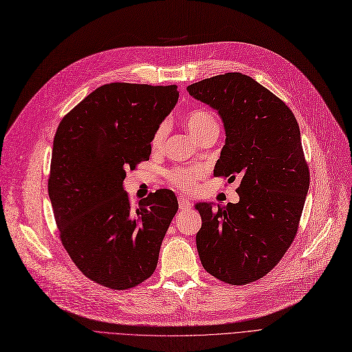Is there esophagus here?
<instances>
[{"mask_svg": "<svg viewBox=\"0 0 352 352\" xmlns=\"http://www.w3.org/2000/svg\"><path fill=\"white\" fill-rule=\"evenodd\" d=\"M178 204H179V210H188V209H191L190 200L187 197H184V196H179L178 197Z\"/></svg>", "mask_w": 352, "mask_h": 352, "instance_id": "obj_1", "label": "esophagus"}]
</instances>
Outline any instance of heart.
Wrapping results in <instances>:
<instances>
[{
  "mask_svg": "<svg viewBox=\"0 0 352 352\" xmlns=\"http://www.w3.org/2000/svg\"><path fill=\"white\" fill-rule=\"evenodd\" d=\"M184 124L188 129V132L196 138L201 139L207 133L217 132L219 124L216 117L204 109H192L184 116ZM166 136V124L161 123L158 127H156L155 133L152 136L151 145L153 149H160L162 146V143ZM204 168L201 165H187V166H175L173 169H169L166 173L169 183L175 186L179 190L184 191H192L194 187H196V183L203 178L204 175Z\"/></svg>",
  "mask_w": 352,
  "mask_h": 352,
  "instance_id": "heart-1",
  "label": "heart"
}]
</instances>
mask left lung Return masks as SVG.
Returning a JSON list of instances; mask_svg holds the SVG:
<instances>
[{"label":"left lung","mask_w":352,"mask_h":352,"mask_svg":"<svg viewBox=\"0 0 352 352\" xmlns=\"http://www.w3.org/2000/svg\"><path fill=\"white\" fill-rule=\"evenodd\" d=\"M187 91L225 126L214 175L241 179L238 203L196 204L200 261L220 281L248 284L268 274L296 236L310 179L300 129L292 110L248 75H216Z\"/></svg>","instance_id":"1"}]
</instances>
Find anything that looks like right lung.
Masks as SVG:
<instances>
[{
	"label": "right lung",
	"mask_w": 352,
	"mask_h": 352,
	"mask_svg": "<svg viewBox=\"0 0 352 352\" xmlns=\"http://www.w3.org/2000/svg\"><path fill=\"white\" fill-rule=\"evenodd\" d=\"M178 96L177 85L106 84L58 126L47 191L59 236L82 274L104 287L132 289L158 265L175 194L158 190L133 209L123 179L149 160L155 130Z\"/></svg>",
	"instance_id": "obj_1"
}]
</instances>
